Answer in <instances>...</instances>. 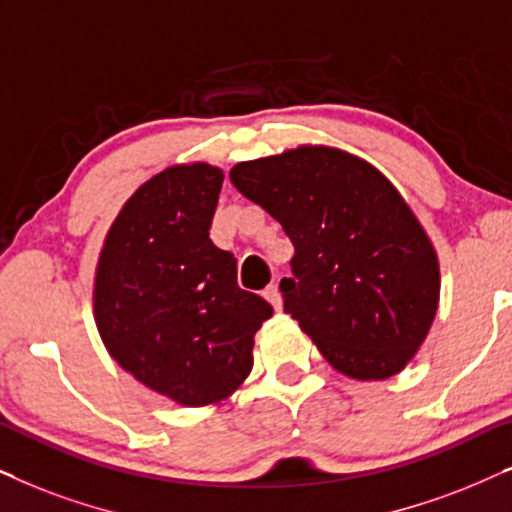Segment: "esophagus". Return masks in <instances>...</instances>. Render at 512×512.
I'll use <instances>...</instances> for the list:
<instances>
[{"mask_svg": "<svg viewBox=\"0 0 512 512\" xmlns=\"http://www.w3.org/2000/svg\"><path fill=\"white\" fill-rule=\"evenodd\" d=\"M264 299H267V302L274 306L276 311H281V306H283V297H281V290H278V285L274 283V285H269L267 290H264Z\"/></svg>", "mask_w": 512, "mask_h": 512, "instance_id": "1", "label": "esophagus"}]
</instances>
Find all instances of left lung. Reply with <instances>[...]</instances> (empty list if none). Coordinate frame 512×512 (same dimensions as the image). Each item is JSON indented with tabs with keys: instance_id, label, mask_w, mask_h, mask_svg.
Listing matches in <instances>:
<instances>
[{
	"instance_id": "left-lung-1",
	"label": "left lung",
	"mask_w": 512,
	"mask_h": 512,
	"mask_svg": "<svg viewBox=\"0 0 512 512\" xmlns=\"http://www.w3.org/2000/svg\"><path fill=\"white\" fill-rule=\"evenodd\" d=\"M229 177L295 245L283 309L327 363L353 379L403 370L438 311L440 269L391 182L332 147L236 163Z\"/></svg>"
}]
</instances>
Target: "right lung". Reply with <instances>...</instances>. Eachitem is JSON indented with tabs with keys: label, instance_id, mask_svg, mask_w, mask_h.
<instances>
[{
	"label": "right lung",
	"instance_id": "1",
	"mask_svg": "<svg viewBox=\"0 0 512 512\" xmlns=\"http://www.w3.org/2000/svg\"><path fill=\"white\" fill-rule=\"evenodd\" d=\"M222 170L173 166L114 220L95 274V323L109 356L180 405L227 398L252 370L271 304L236 283V257L210 241Z\"/></svg>",
	"mask_w": 512,
	"mask_h": 512
}]
</instances>
